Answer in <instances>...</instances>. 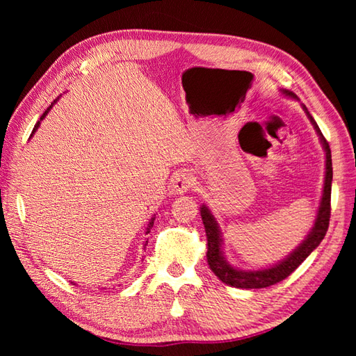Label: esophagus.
Listing matches in <instances>:
<instances>
[{
  "instance_id": "34e87169",
  "label": "esophagus",
  "mask_w": 356,
  "mask_h": 356,
  "mask_svg": "<svg viewBox=\"0 0 356 356\" xmlns=\"http://www.w3.org/2000/svg\"><path fill=\"white\" fill-rule=\"evenodd\" d=\"M195 175L190 170H181L174 178V184H172V195H186V193L195 186Z\"/></svg>"
}]
</instances>
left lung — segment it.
I'll use <instances>...</instances> for the list:
<instances>
[{"mask_svg":"<svg viewBox=\"0 0 356 356\" xmlns=\"http://www.w3.org/2000/svg\"><path fill=\"white\" fill-rule=\"evenodd\" d=\"M281 93L284 96H288V98L297 99V96L289 90L281 89ZM301 106H303V110L310 123L314 124V129L319 136V141L325 153V177H324V187H322V196L316 211L315 222L312 225V229L307 233L305 241L301 242L294 251H291L281 261H277L268 267L257 268V270H243V268L234 267L233 264H230L227 261V258H225L224 250H222V233L217 218L213 217L212 211L204 203L200 208L202 221H203L204 232H207V239H208V251H207L208 264L211 267V270L215 273V276H217L221 282L227 284L230 286L252 289V288H266L284 281L285 277H288L291 273H293L296 268L316 250L328 230L330 212H331V207H330L331 181H332L331 149L328 143L325 141L324 135H322V132L319 131L316 122L314 120V117H312L310 113L307 111L306 105H301Z\"/></svg>","mask_w":356,"mask_h":356,"instance_id":"1","label":"left lung"}]
</instances>
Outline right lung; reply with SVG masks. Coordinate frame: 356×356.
Here are the masks:
<instances>
[{
	"label": "right lung",
	"instance_id": "add662e5",
	"mask_svg": "<svg viewBox=\"0 0 356 356\" xmlns=\"http://www.w3.org/2000/svg\"><path fill=\"white\" fill-rule=\"evenodd\" d=\"M58 99H59V98H58ZM58 99H55V101H53V102H51V105L49 106V108H47V110H46L44 113H42V115L40 117V120L37 122V124L34 126V131H32V134H31V136H29V138H32V136H34V134L37 132V129H38V127H40V124H41V120H42V118H44V117H46V115L49 114V111L51 110V106H53V105H55V104L58 102ZM154 220H156V213L153 215V217H152V220H149V221H148V224H147V229H145V234H148V233H149V229H152V227H153V224H154ZM147 243H148V241L145 239V241H144V250H145V246H147ZM74 285H75V284H74Z\"/></svg>",
	"mask_w": 356,
	"mask_h": 356
}]
</instances>
